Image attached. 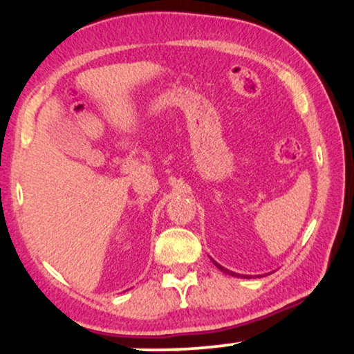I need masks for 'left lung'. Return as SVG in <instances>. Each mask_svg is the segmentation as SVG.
<instances>
[{"mask_svg":"<svg viewBox=\"0 0 354 354\" xmlns=\"http://www.w3.org/2000/svg\"><path fill=\"white\" fill-rule=\"evenodd\" d=\"M212 263H214V261H212ZM214 264H216V268L219 269V270H222V272H224V274H229V275H232V277H235V275H236V277H240V274L232 272V270L225 269V268H222V266H221V264H217V263H214ZM241 279H250V277H248V275H246V277H245V275H241Z\"/></svg>","mask_w":354,"mask_h":354,"instance_id":"left-lung-1","label":"left lung"}]
</instances>
